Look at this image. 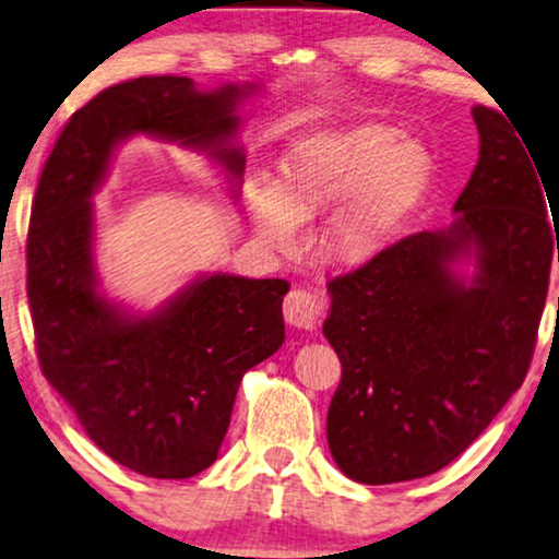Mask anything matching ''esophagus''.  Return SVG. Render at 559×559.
Instances as JSON below:
<instances>
[{
    "instance_id": "esophagus-1",
    "label": "esophagus",
    "mask_w": 559,
    "mask_h": 559,
    "mask_svg": "<svg viewBox=\"0 0 559 559\" xmlns=\"http://www.w3.org/2000/svg\"><path fill=\"white\" fill-rule=\"evenodd\" d=\"M325 300L323 293L308 287H293L289 295L285 297V320L289 325L302 328V331H310V328L318 325V320L323 318Z\"/></svg>"
}]
</instances>
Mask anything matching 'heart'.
I'll return each instance as SVG.
<instances>
[{"instance_id": "obj_1", "label": "heart", "mask_w": 559, "mask_h": 559, "mask_svg": "<svg viewBox=\"0 0 559 559\" xmlns=\"http://www.w3.org/2000/svg\"><path fill=\"white\" fill-rule=\"evenodd\" d=\"M432 159L400 129L381 124L318 132L295 142L280 163L272 190L251 195L257 234L289 249L297 224L347 203L328 221L323 247L338 264H364L381 254L430 186Z\"/></svg>"}]
</instances>
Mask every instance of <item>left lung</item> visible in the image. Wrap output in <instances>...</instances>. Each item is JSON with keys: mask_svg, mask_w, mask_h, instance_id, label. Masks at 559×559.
<instances>
[{"mask_svg": "<svg viewBox=\"0 0 559 559\" xmlns=\"http://www.w3.org/2000/svg\"><path fill=\"white\" fill-rule=\"evenodd\" d=\"M473 121L478 165L453 205L455 224L404 236L328 282L323 333L341 358L328 445L358 484L445 468L491 425L532 364L559 262L557 218L511 119L476 106ZM471 250L477 274L465 283L452 264Z\"/></svg>", "mask_w": 559, "mask_h": 559, "instance_id": "1", "label": "left lung"}]
</instances>
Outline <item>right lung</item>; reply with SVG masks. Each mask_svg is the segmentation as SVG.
<instances>
[{"instance_id": "obj_1", "label": "right lung", "mask_w": 559, "mask_h": 559, "mask_svg": "<svg viewBox=\"0 0 559 559\" xmlns=\"http://www.w3.org/2000/svg\"><path fill=\"white\" fill-rule=\"evenodd\" d=\"M243 94L182 75L104 88L68 119L35 190L27 300L37 361L88 438L150 478H190L216 461L243 373L285 341L289 282L211 274L150 316H127L96 293L91 195L132 134L209 152L241 178L231 140Z\"/></svg>"}]
</instances>
